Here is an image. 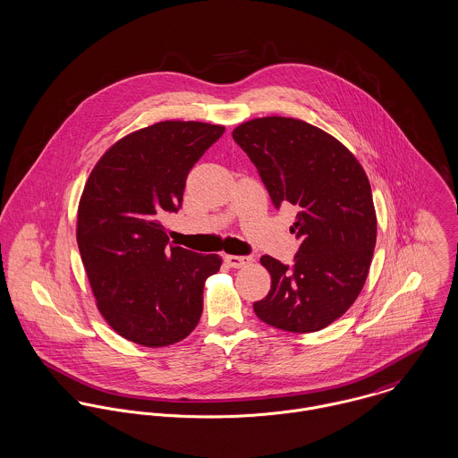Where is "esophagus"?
Wrapping results in <instances>:
<instances>
[{
	"label": "esophagus",
	"instance_id": "obj_1",
	"mask_svg": "<svg viewBox=\"0 0 458 458\" xmlns=\"http://www.w3.org/2000/svg\"><path fill=\"white\" fill-rule=\"evenodd\" d=\"M224 259H225L227 266L236 267V269H240V267H247V266H251V264H253V259H251L250 255H225Z\"/></svg>",
	"mask_w": 458,
	"mask_h": 458
}]
</instances>
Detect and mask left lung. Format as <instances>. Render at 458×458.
Segmentation results:
<instances>
[{"mask_svg":"<svg viewBox=\"0 0 458 458\" xmlns=\"http://www.w3.org/2000/svg\"><path fill=\"white\" fill-rule=\"evenodd\" d=\"M234 141L255 165L276 208L299 209L291 233L301 242L289 267L262 255L271 291L255 315L287 333H315L343 317L362 291L376 245L368 174L329 132L292 117L238 125Z\"/></svg>","mask_w":458,"mask_h":458,"instance_id":"left-lung-1","label":"left lung"}]
</instances>
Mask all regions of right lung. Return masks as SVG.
<instances>
[{"label": "right lung", "mask_w": 458, "mask_h": 458, "mask_svg": "<svg viewBox=\"0 0 458 458\" xmlns=\"http://www.w3.org/2000/svg\"><path fill=\"white\" fill-rule=\"evenodd\" d=\"M224 131L194 121L138 129L85 182L77 213L83 267L99 313L127 341L163 348L199 324L205 282L222 259L167 245L161 220L180 208L189 171Z\"/></svg>", "instance_id": "right-lung-1"}]
</instances>
